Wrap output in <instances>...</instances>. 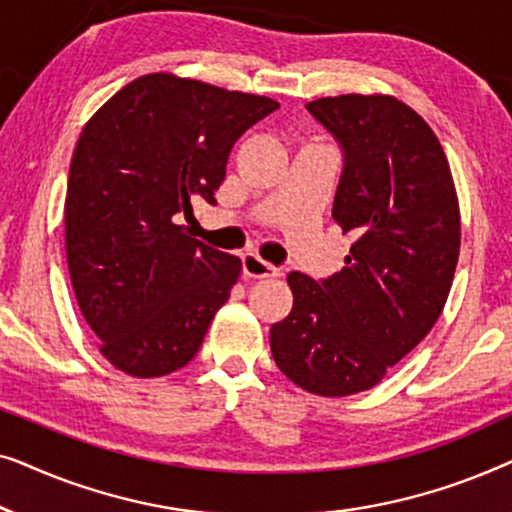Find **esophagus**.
<instances>
[{
    "instance_id": "34e87169",
    "label": "esophagus",
    "mask_w": 512,
    "mask_h": 512,
    "mask_svg": "<svg viewBox=\"0 0 512 512\" xmlns=\"http://www.w3.org/2000/svg\"><path fill=\"white\" fill-rule=\"evenodd\" d=\"M242 272L247 277H256V279L279 277V268H275V265H270V263H265L258 254H244L242 256Z\"/></svg>"
}]
</instances>
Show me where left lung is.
<instances>
[{
	"instance_id": "1",
	"label": "left lung",
	"mask_w": 512,
	"mask_h": 512,
	"mask_svg": "<svg viewBox=\"0 0 512 512\" xmlns=\"http://www.w3.org/2000/svg\"><path fill=\"white\" fill-rule=\"evenodd\" d=\"M305 109L342 151L333 219L354 244L331 277L289 272L293 310L272 324L270 349L300 389L349 396L375 387L443 312L459 205L438 137L396 97H324Z\"/></svg>"
}]
</instances>
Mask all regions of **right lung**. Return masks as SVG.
<instances>
[{
    "label": "right lung",
    "instance_id": "right-lung-1",
    "mask_svg": "<svg viewBox=\"0 0 512 512\" xmlns=\"http://www.w3.org/2000/svg\"><path fill=\"white\" fill-rule=\"evenodd\" d=\"M279 109L170 74L118 90L83 128L67 179L65 242L79 307L123 373L160 377L198 354L240 258L186 235L237 139Z\"/></svg>",
    "mask_w": 512,
    "mask_h": 512
}]
</instances>
